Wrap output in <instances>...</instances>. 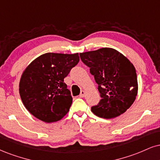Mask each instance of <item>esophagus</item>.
Wrapping results in <instances>:
<instances>
[{"label": "esophagus", "instance_id": "esophagus-1", "mask_svg": "<svg viewBox=\"0 0 160 160\" xmlns=\"http://www.w3.org/2000/svg\"><path fill=\"white\" fill-rule=\"evenodd\" d=\"M85 95H86V92L81 91V92H80V98H84L85 97Z\"/></svg>", "mask_w": 160, "mask_h": 160}]
</instances>
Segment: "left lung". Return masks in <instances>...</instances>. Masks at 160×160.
Instances as JSON below:
<instances>
[{"mask_svg": "<svg viewBox=\"0 0 160 160\" xmlns=\"http://www.w3.org/2000/svg\"><path fill=\"white\" fill-rule=\"evenodd\" d=\"M80 59L98 85L101 100L92 112L103 118H113L127 111L138 92L137 75L133 65L116 50L103 48L80 53Z\"/></svg>", "mask_w": 160, "mask_h": 160, "instance_id": "1", "label": "left lung"}]
</instances>
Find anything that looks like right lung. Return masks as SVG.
Masks as SVG:
<instances>
[{
	"label": "right lung",
	"mask_w": 160,
	"mask_h": 160,
	"mask_svg": "<svg viewBox=\"0 0 160 160\" xmlns=\"http://www.w3.org/2000/svg\"><path fill=\"white\" fill-rule=\"evenodd\" d=\"M79 61L78 53H47L27 67L19 82V93L24 107L33 116L51 123L68 113L72 97L64 78Z\"/></svg>",
	"instance_id": "1"
}]
</instances>
